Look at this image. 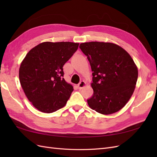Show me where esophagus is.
<instances>
[{"instance_id":"esophagus-1","label":"esophagus","mask_w":157,"mask_h":157,"mask_svg":"<svg viewBox=\"0 0 157 157\" xmlns=\"http://www.w3.org/2000/svg\"><path fill=\"white\" fill-rule=\"evenodd\" d=\"M85 85H86V82H85L84 81H83V80H82V81H80L79 82V84H78V89H82L84 86H85Z\"/></svg>"}]
</instances>
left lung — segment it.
Segmentation results:
<instances>
[{"label": "left lung", "mask_w": 157, "mask_h": 157, "mask_svg": "<svg viewBox=\"0 0 157 157\" xmlns=\"http://www.w3.org/2000/svg\"><path fill=\"white\" fill-rule=\"evenodd\" d=\"M79 48L87 56L93 72L94 94L87 99L88 105L103 115L121 110L133 94L138 77L131 56L110 42H85Z\"/></svg>", "instance_id": "8db88e82"}]
</instances>
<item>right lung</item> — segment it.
I'll return each instance as SVG.
<instances>
[{"label":"right lung","instance_id":"1","mask_svg":"<svg viewBox=\"0 0 157 157\" xmlns=\"http://www.w3.org/2000/svg\"><path fill=\"white\" fill-rule=\"evenodd\" d=\"M78 43L45 42L32 48L21 63L20 84L38 110L51 113L62 108L73 91L63 78L64 64L77 50Z\"/></svg>","mask_w":157,"mask_h":157}]
</instances>
